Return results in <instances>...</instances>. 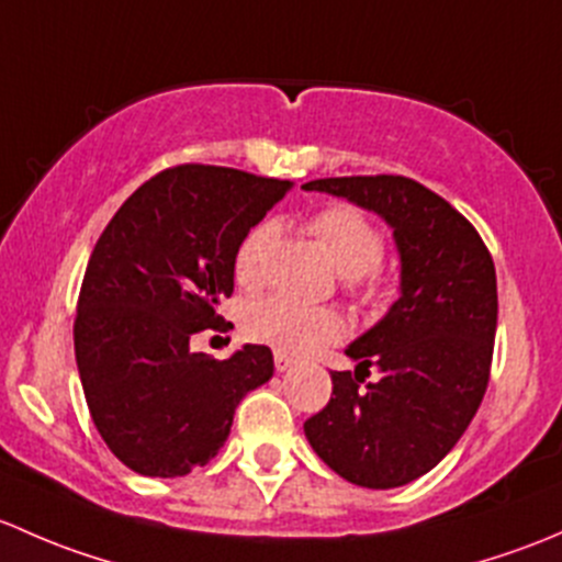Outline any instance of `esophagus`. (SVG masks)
<instances>
[{
  "label": "esophagus",
  "instance_id": "obj_1",
  "mask_svg": "<svg viewBox=\"0 0 562 562\" xmlns=\"http://www.w3.org/2000/svg\"><path fill=\"white\" fill-rule=\"evenodd\" d=\"M294 366V360L292 357H286V355H276V370H279V373H286L289 368Z\"/></svg>",
  "mask_w": 562,
  "mask_h": 562
}]
</instances>
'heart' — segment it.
I'll return each mask as SVG.
<instances>
[{
	"mask_svg": "<svg viewBox=\"0 0 562 562\" xmlns=\"http://www.w3.org/2000/svg\"><path fill=\"white\" fill-rule=\"evenodd\" d=\"M311 229L327 248L335 268L349 279L370 273L384 257V235L355 207H327L314 216ZM273 224L259 222L240 238L233 257V273L240 286H257L262 281L265 251L273 240ZM246 333L259 344L273 346L281 355H305L316 346L340 338L344 319L329 308L300 303L286 294H273L248 308Z\"/></svg>",
	"mask_w": 562,
	"mask_h": 562,
	"instance_id": "1",
	"label": "heart"
}]
</instances>
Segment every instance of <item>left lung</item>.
Returning a JSON list of instances; mask_svg holds the SVG:
<instances>
[{
	"instance_id": "1",
	"label": "left lung",
	"mask_w": 562,
	"mask_h": 562,
	"mask_svg": "<svg viewBox=\"0 0 562 562\" xmlns=\"http://www.w3.org/2000/svg\"><path fill=\"white\" fill-rule=\"evenodd\" d=\"M305 192L384 218L401 257V297L346 346L333 397L303 425L346 482L392 490L438 465L476 416L490 381L497 281L487 246L443 196L403 176L319 178ZM380 379L366 382L369 368Z\"/></svg>"
}]
</instances>
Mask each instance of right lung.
I'll return each instance as SVG.
<instances>
[{"instance_id": "1", "label": "right lung", "mask_w": 562, "mask_h": 562, "mask_svg": "<svg viewBox=\"0 0 562 562\" xmlns=\"http://www.w3.org/2000/svg\"><path fill=\"white\" fill-rule=\"evenodd\" d=\"M289 189L233 167H172L143 183L97 240L75 360L102 441L140 476H187L213 460L238 403L273 379L268 346L213 360L189 340L218 329L235 248Z\"/></svg>"}]
</instances>
